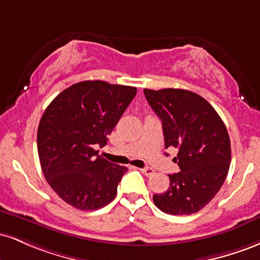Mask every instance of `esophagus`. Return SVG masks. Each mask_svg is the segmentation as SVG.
Returning <instances> with one entry per match:
<instances>
[{
  "label": "esophagus",
  "instance_id": "obj_1",
  "mask_svg": "<svg viewBox=\"0 0 260 260\" xmlns=\"http://www.w3.org/2000/svg\"><path fill=\"white\" fill-rule=\"evenodd\" d=\"M140 171H142L143 175H145L147 177H149V176H151L154 174V170L151 168H144V169H140Z\"/></svg>",
  "mask_w": 260,
  "mask_h": 260
}]
</instances>
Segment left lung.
I'll return each mask as SVG.
<instances>
[{"mask_svg":"<svg viewBox=\"0 0 260 260\" xmlns=\"http://www.w3.org/2000/svg\"><path fill=\"white\" fill-rule=\"evenodd\" d=\"M162 123L165 148H176L181 171L169 175L170 187L153 201L171 215H190L208 204L223 184L231 162L225 124L204 98L183 89H144Z\"/></svg>","mask_w":260,"mask_h":260,"instance_id":"left-lung-1","label":"left lung"}]
</instances>
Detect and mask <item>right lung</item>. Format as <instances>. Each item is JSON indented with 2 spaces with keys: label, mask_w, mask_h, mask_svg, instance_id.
Segmentation results:
<instances>
[{
  "label": "right lung",
  "mask_w": 260,
  "mask_h": 260,
  "mask_svg": "<svg viewBox=\"0 0 260 260\" xmlns=\"http://www.w3.org/2000/svg\"><path fill=\"white\" fill-rule=\"evenodd\" d=\"M137 88L84 80L59 92L38 128V153L50 187L79 210L111 203L127 168L99 155Z\"/></svg>",
  "instance_id": "1"
}]
</instances>
